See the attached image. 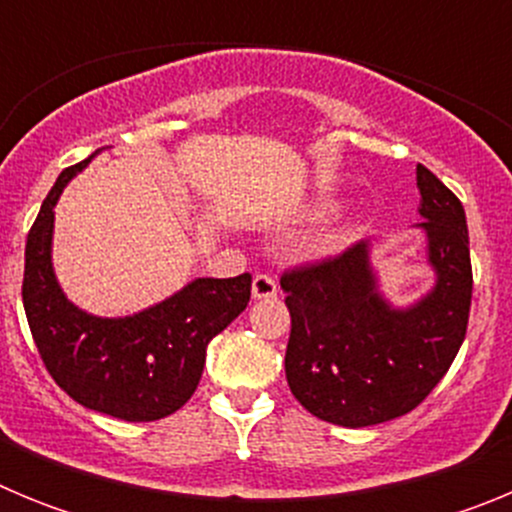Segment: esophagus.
<instances>
[{
  "instance_id": "1",
  "label": "esophagus",
  "mask_w": 512,
  "mask_h": 512,
  "mask_svg": "<svg viewBox=\"0 0 512 512\" xmlns=\"http://www.w3.org/2000/svg\"><path fill=\"white\" fill-rule=\"evenodd\" d=\"M251 292L253 300H271V297H277V282L269 274H256Z\"/></svg>"
}]
</instances>
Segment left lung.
<instances>
[{"label": "left lung", "mask_w": 512, "mask_h": 512, "mask_svg": "<svg viewBox=\"0 0 512 512\" xmlns=\"http://www.w3.org/2000/svg\"><path fill=\"white\" fill-rule=\"evenodd\" d=\"M418 189L436 287L413 307L395 310L379 295L366 241L282 274L292 315L284 372L315 418L364 428L410 413L464 343L472 307L467 215L423 164Z\"/></svg>", "instance_id": "8db88e82"}]
</instances>
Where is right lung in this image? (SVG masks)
I'll return each instance as SVG.
<instances>
[{"instance_id":"add662e5","label":"right lung","mask_w":512,"mask_h":512,"mask_svg":"<svg viewBox=\"0 0 512 512\" xmlns=\"http://www.w3.org/2000/svg\"><path fill=\"white\" fill-rule=\"evenodd\" d=\"M92 158L61 171L27 233L22 305L40 359L66 395L97 413L148 423L176 413L194 395L207 343L251 300V274L194 279L128 318H97L71 305L51 264L53 207Z\"/></svg>"}]
</instances>
